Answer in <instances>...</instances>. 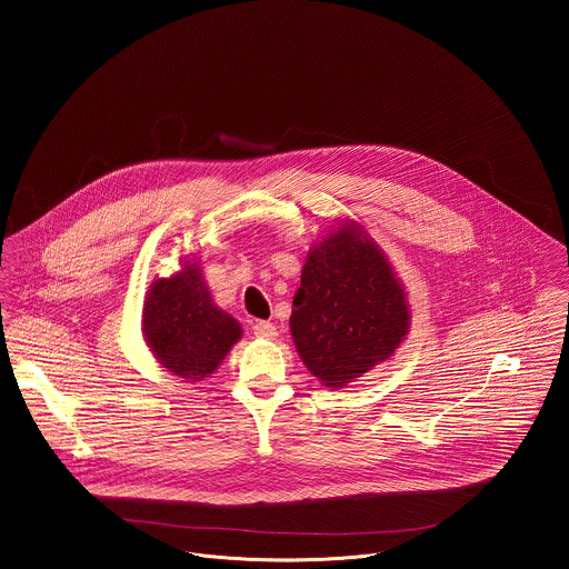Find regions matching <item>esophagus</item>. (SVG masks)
<instances>
[{
	"label": "esophagus",
	"mask_w": 569,
	"mask_h": 569,
	"mask_svg": "<svg viewBox=\"0 0 569 569\" xmlns=\"http://www.w3.org/2000/svg\"><path fill=\"white\" fill-rule=\"evenodd\" d=\"M253 335L258 337V339H277V328L271 322H264V320H260V322H256L253 325Z\"/></svg>",
	"instance_id": "esophagus-1"
}]
</instances>
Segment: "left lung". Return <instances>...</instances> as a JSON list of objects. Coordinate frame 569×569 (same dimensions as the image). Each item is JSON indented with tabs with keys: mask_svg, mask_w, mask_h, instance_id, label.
Masks as SVG:
<instances>
[{
	"mask_svg": "<svg viewBox=\"0 0 569 569\" xmlns=\"http://www.w3.org/2000/svg\"><path fill=\"white\" fill-rule=\"evenodd\" d=\"M290 332L313 378L343 388L403 343L406 288L367 230L343 219L307 253Z\"/></svg>",
	"mask_w": 569,
	"mask_h": 569,
	"instance_id": "obj_1",
	"label": "left lung"
}]
</instances>
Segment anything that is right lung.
<instances>
[{"label": "right lung", "mask_w": 569, "mask_h": 569, "mask_svg": "<svg viewBox=\"0 0 569 569\" xmlns=\"http://www.w3.org/2000/svg\"><path fill=\"white\" fill-rule=\"evenodd\" d=\"M142 335L163 369L202 381L243 337V328L213 302L200 262L183 260L181 271L151 283L142 307Z\"/></svg>", "instance_id": "right-lung-1"}]
</instances>
